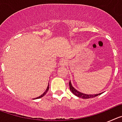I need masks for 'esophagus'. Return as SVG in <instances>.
I'll return each mask as SVG.
<instances>
[{
  "mask_svg": "<svg viewBox=\"0 0 122 122\" xmlns=\"http://www.w3.org/2000/svg\"><path fill=\"white\" fill-rule=\"evenodd\" d=\"M67 60L66 59H62L61 60V61H60V64H61V65H62V66H65V65H67Z\"/></svg>",
  "mask_w": 122,
  "mask_h": 122,
  "instance_id": "obj_1",
  "label": "esophagus"
}]
</instances>
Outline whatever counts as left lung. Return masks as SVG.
<instances>
[{
  "label": "left lung",
  "instance_id": "obj_1",
  "mask_svg": "<svg viewBox=\"0 0 122 122\" xmlns=\"http://www.w3.org/2000/svg\"><path fill=\"white\" fill-rule=\"evenodd\" d=\"M69 86H70V89L71 92L73 94H74L76 96H77V97L81 98L83 99H87V98H94L95 97H97V96L100 95L101 93H99V94H96V95H86L84 93H82L80 92L77 91V90L74 89V87L72 86L71 83V82H69Z\"/></svg>",
  "mask_w": 122,
  "mask_h": 122
}]
</instances>
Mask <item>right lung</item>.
<instances>
[{"instance_id":"1","label":"right lung","mask_w":122,"mask_h":122,"mask_svg":"<svg viewBox=\"0 0 122 122\" xmlns=\"http://www.w3.org/2000/svg\"><path fill=\"white\" fill-rule=\"evenodd\" d=\"M48 90H49V86H48V87H47V89H46V90H45V92H44V93H43V94H42L41 95V96H40L39 97L36 98H40L43 97V96H45V95H46V92H48Z\"/></svg>"}]
</instances>
